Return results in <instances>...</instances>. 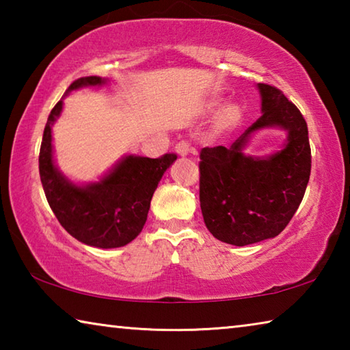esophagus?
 <instances>
[{
    "label": "esophagus",
    "mask_w": 350,
    "mask_h": 350,
    "mask_svg": "<svg viewBox=\"0 0 350 350\" xmlns=\"http://www.w3.org/2000/svg\"><path fill=\"white\" fill-rule=\"evenodd\" d=\"M174 150H176V152L179 154V156H188L189 152H194V150L191 146L188 145V142H185V140H180V142H177L176 144V146H174Z\"/></svg>",
    "instance_id": "esophagus-1"
}]
</instances>
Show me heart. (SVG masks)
<instances>
[{
  "instance_id": "heart-1",
  "label": "heart",
  "mask_w": 350,
  "mask_h": 350,
  "mask_svg": "<svg viewBox=\"0 0 350 350\" xmlns=\"http://www.w3.org/2000/svg\"><path fill=\"white\" fill-rule=\"evenodd\" d=\"M221 100H211L208 103V111H215ZM242 117H244V109L238 103H232L225 106L221 111L215 120V133L216 134H227L234 129L242 122Z\"/></svg>"
}]
</instances>
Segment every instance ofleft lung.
Returning <instances> with one entry per match:
<instances>
[{
    "label": "left lung",
    "instance_id": "8db88e82",
    "mask_svg": "<svg viewBox=\"0 0 350 350\" xmlns=\"http://www.w3.org/2000/svg\"><path fill=\"white\" fill-rule=\"evenodd\" d=\"M260 116L230 148H202L199 199L204 222L216 239L248 245L275 238L287 227L304 198L312 154L303 114L275 86L258 83ZM281 127L288 142L269 158L241 152L262 127Z\"/></svg>",
    "mask_w": 350,
    "mask_h": 350
}]
</instances>
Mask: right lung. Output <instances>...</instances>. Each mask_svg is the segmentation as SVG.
<instances>
[{
	"mask_svg": "<svg viewBox=\"0 0 350 350\" xmlns=\"http://www.w3.org/2000/svg\"><path fill=\"white\" fill-rule=\"evenodd\" d=\"M105 83L102 77H81L66 92ZM62 109L60 100L47 117L40 148V179L47 202L62 227L83 244L98 248L126 245L144 228L157 183L177 156H126L102 180L75 185L58 171L52 157V123Z\"/></svg>",
	"mask_w": 350,
	"mask_h": 350,
	"instance_id": "obj_1",
	"label": "right lung"
}]
</instances>
